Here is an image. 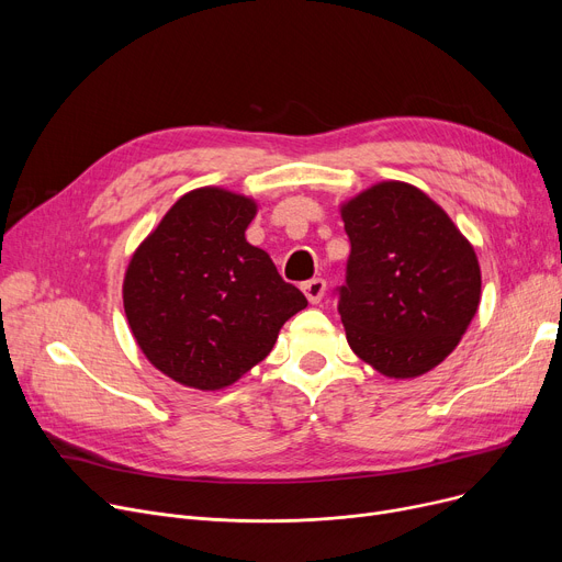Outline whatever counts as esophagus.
I'll return each instance as SVG.
<instances>
[{
  "label": "esophagus",
  "instance_id": "1",
  "mask_svg": "<svg viewBox=\"0 0 562 562\" xmlns=\"http://www.w3.org/2000/svg\"><path fill=\"white\" fill-rule=\"evenodd\" d=\"M301 289H303V293L307 296V301H310L312 305H316V303H321L323 293H326V280H321V278L307 280V282L301 284Z\"/></svg>",
  "mask_w": 562,
  "mask_h": 562
}]
</instances>
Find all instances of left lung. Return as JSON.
<instances>
[{"label":"left lung","instance_id":"1","mask_svg":"<svg viewBox=\"0 0 562 562\" xmlns=\"http://www.w3.org/2000/svg\"><path fill=\"white\" fill-rule=\"evenodd\" d=\"M350 241L339 314L352 352L390 378H417L458 346L481 303V266L424 191L380 182L341 204Z\"/></svg>","mask_w":562,"mask_h":562}]
</instances>
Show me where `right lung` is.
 I'll use <instances>...</instances> for the list:
<instances>
[{"label": "right lung", "mask_w": 562, "mask_h": 562, "mask_svg": "<svg viewBox=\"0 0 562 562\" xmlns=\"http://www.w3.org/2000/svg\"><path fill=\"white\" fill-rule=\"evenodd\" d=\"M257 202L218 187L189 191L130 259L123 303L132 335L161 373L216 392L269 356L307 307L271 257L246 241Z\"/></svg>", "instance_id": "obj_1"}]
</instances>
